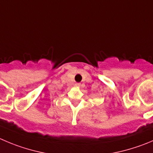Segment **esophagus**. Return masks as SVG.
I'll return each mask as SVG.
<instances>
[{
  "label": "esophagus",
  "mask_w": 153,
  "mask_h": 153,
  "mask_svg": "<svg viewBox=\"0 0 153 153\" xmlns=\"http://www.w3.org/2000/svg\"><path fill=\"white\" fill-rule=\"evenodd\" d=\"M76 86H80V83H76Z\"/></svg>",
  "instance_id": "esophagus-1"
}]
</instances>
